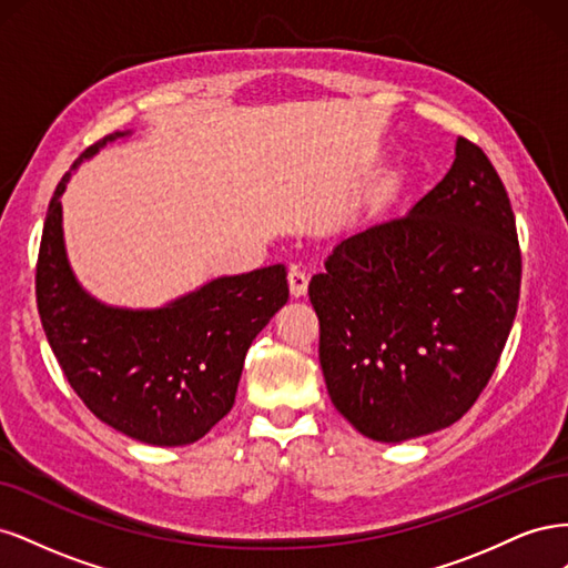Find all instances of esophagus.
<instances>
[{
    "instance_id": "esophagus-1",
    "label": "esophagus",
    "mask_w": 568,
    "mask_h": 568,
    "mask_svg": "<svg viewBox=\"0 0 568 568\" xmlns=\"http://www.w3.org/2000/svg\"><path fill=\"white\" fill-rule=\"evenodd\" d=\"M288 291L294 298H301L307 294V277H305V272H301L298 267H291V272H288Z\"/></svg>"
}]
</instances>
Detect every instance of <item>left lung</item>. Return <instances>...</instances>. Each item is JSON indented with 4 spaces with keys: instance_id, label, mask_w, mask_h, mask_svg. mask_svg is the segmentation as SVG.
Here are the masks:
<instances>
[{
    "instance_id": "8db88e82",
    "label": "left lung",
    "mask_w": 568,
    "mask_h": 568,
    "mask_svg": "<svg viewBox=\"0 0 568 568\" xmlns=\"http://www.w3.org/2000/svg\"><path fill=\"white\" fill-rule=\"evenodd\" d=\"M307 286L334 407L400 443L467 415L503 355L521 288L507 189L459 136L455 163L407 215L343 239Z\"/></svg>"
}]
</instances>
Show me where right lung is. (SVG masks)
Listing matches in <instances>:
<instances>
[{
	"label": "right lung",
	"instance_id": "add662e5",
	"mask_svg": "<svg viewBox=\"0 0 568 568\" xmlns=\"http://www.w3.org/2000/svg\"><path fill=\"white\" fill-rule=\"evenodd\" d=\"M120 134L82 151L75 165ZM73 165V168H75ZM57 184L36 294L51 351L92 415L149 445L203 438L234 405L253 338L288 301L284 265L220 277L159 311H120L84 294L65 261Z\"/></svg>",
	"mask_w": 568,
	"mask_h": 568
}]
</instances>
